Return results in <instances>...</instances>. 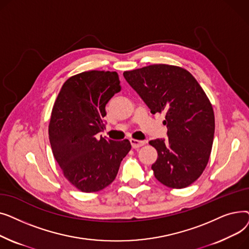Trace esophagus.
I'll return each mask as SVG.
<instances>
[{
    "label": "esophagus",
    "mask_w": 249,
    "mask_h": 249,
    "mask_svg": "<svg viewBox=\"0 0 249 249\" xmlns=\"http://www.w3.org/2000/svg\"><path fill=\"white\" fill-rule=\"evenodd\" d=\"M130 142H131V145L133 148H138V147H141L145 144L144 141L136 140V139H130Z\"/></svg>",
    "instance_id": "34e87169"
}]
</instances>
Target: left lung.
<instances>
[{
  "mask_svg": "<svg viewBox=\"0 0 249 249\" xmlns=\"http://www.w3.org/2000/svg\"><path fill=\"white\" fill-rule=\"evenodd\" d=\"M123 75L152 114H165L168 139L149 141L158 151L151 166L155 178L172 189L189 187L210 159L215 131L210 100L192 73L177 65L152 64Z\"/></svg>",
  "mask_w": 249,
  "mask_h": 249,
  "instance_id": "obj_1",
  "label": "left lung"
}]
</instances>
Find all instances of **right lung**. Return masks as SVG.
<instances>
[{
  "label": "right lung",
  "mask_w": 249,
  "mask_h": 249,
  "mask_svg": "<svg viewBox=\"0 0 249 249\" xmlns=\"http://www.w3.org/2000/svg\"><path fill=\"white\" fill-rule=\"evenodd\" d=\"M120 89L116 71H84L68 78L52 108L48 126L52 153L65 178L84 193L112 184L131 149L127 139L97 136L106 128L105 107Z\"/></svg>",
  "instance_id": "right-lung-1"
}]
</instances>
